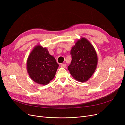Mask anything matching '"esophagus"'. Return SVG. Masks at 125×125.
<instances>
[{"instance_id":"34e87169","label":"esophagus","mask_w":125,"mask_h":125,"mask_svg":"<svg viewBox=\"0 0 125 125\" xmlns=\"http://www.w3.org/2000/svg\"><path fill=\"white\" fill-rule=\"evenodd\" d=\"M60 66L62 68H66L67 66V65L66 63H62L61 65H60Z\"/></svg>"}]
</instances>
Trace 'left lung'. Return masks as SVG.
<instances>
[{
  "mask_svg": "<svg viewBox=\"0 0 125 125\" xmlns=\"http://www.w3.org/2000/svg\"><path fill=\"white\" fill-rule=\"evenodd\" d=\"M72 60L68 67L73 77L78 81L85 82L95 72L98 62L95 48L84 37L78 40L70 52Z\"/></svg>",
  "mask_w": 125,
  "mask_h": 125,
  "instance_id": "8db88e82",
  "label": "left lung"
}]
</instances>
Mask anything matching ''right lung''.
Returning <instances> with one entry per match:
<instances>
[{"label": "right lung", "instance_id": "right-lung-1", "mask_svg": "<svg viewBox=\"0 0 125 125\" xmlns=\"http://www.w3.org/2000/svg\"><path fill=\"white\" fill-rule=\"evenodd\" d=\"M59 65L46 47L35 46L30 52L26 62V69L32 80L41 85H46L53 79Z\"/></svg>", "mask_w": 125, "mask_h": 125}]
</instances>
